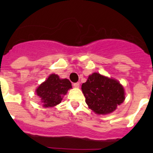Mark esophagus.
I'll return each mask as SVG.
<instances>
[{"instance_id": "1", "label": "esophagus", "mask_w": 153, "mask_h": 153, "mask_svg": "<svg viewBox=\"0 0 153 153\" xmlns=\"http://www.w3.org/2000/svg\"><path fill=\"white\" fill-rule=\"evenodd\" d=\"M73 86L75 87V88H79V83H74V85Z\"/></svg>"}]
</instances>
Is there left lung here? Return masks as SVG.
<instances>
[{
	"mask_svg": "<svg viewBox=\"0 0 153 153\" xmlns=\"http://www.w3.org/2000/svg\"><path fill=\"white\" fill-rule=\"evenodd\" d=\"M81 89L86 104L97 114L113 113L125 100L123 86L119 81L97 73L89 76Z\"/></svg>",
	"mask_w": 153,
	"mask_h": 153,
	"instance_id": "1",
	"label": "left lung"
}]
</instances>
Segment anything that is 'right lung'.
Segmentation results:
<instances>
[{"label": "right lung", "mask_w": 153, "mask_h": 153, "mask_svg": "<svg viewBox=\"0 0 153 153\" xmlns=\"http://www.w3.org/2000/svg\"><path fill=\"white\" fill-rule=\"evenodd\" d=\"M72 85L67 79H60L56 74H51L36 90V93L41 99L44 107H53L60 103L63 96L66 95Z\"/></svg>", "instance_id": "obj_1"}]
</instances>
